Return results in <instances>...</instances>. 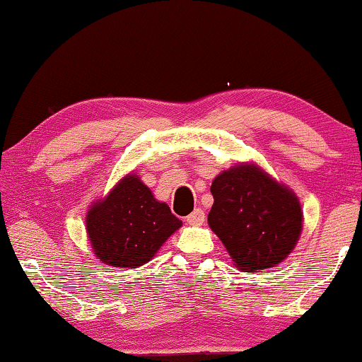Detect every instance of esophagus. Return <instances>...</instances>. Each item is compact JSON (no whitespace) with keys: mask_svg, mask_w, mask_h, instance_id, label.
Instances as JSON below:
<instances>
[{"mask_svg":"<svg viewBox=\"0 0 362 362\" xmlns=\"http://www.w3.org/2000/svg\"><path fill=\"white\" fill-rule=\"evenodd\" d=\"M203 221H205V211H203L202 208H197V210H193L190 215L187 216V223L190 226H200L203 225Z\"/></svg>","mask_w":362,"mask_h":362,"instance_id":"34e87169","label":"esophagus"}]
</instances>
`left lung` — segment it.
Here are the masks:
<instances>
[{"label": "left lung", "instance_id": "left-lung-1", "mask_svg": "<svg viewBox=\"0 0 362 362\" xmlns=\"http://www.w3.org/2000/svg\"><path fill=\"white\" fill-rule=\"evenodd\" d=\"M208 225L243 271L272 267L292 252L302 231L297 197L254 165L223 172L211 183Z\"/></svg>", "mask_w": 362, "mask_h": 362}]
</instances>
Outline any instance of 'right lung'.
<instances>
[{
    "mask_svg": "<svg viewBox=\"0 0 362 362\" xmlns=\"http://www.w3.org/2000/svg\"><path fill=\"white\" fill-rule=\"evenodd\" d=\"M180 226L170 208L134 175L121 180L86 216L93 252L113 267H139L151 261Z\"/></svg>",
    "mask_w": 362,
    "mask_h": 362,
    "instance_id": "1",
    "label": "right lung"
}]
</instances>
